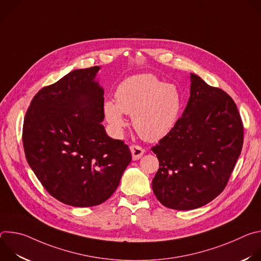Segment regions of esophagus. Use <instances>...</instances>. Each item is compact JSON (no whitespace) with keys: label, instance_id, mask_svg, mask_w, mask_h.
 Returning a JSON list of instances; mask_svg holds the SVG:
<instances>
[{"label":"esophagus","instance_id":"obj_1","mask_svg":"<svg viewBox=\"0 0 261 261\" xmlns=\"http://www.w3.org/2000/svg\"><path fill=\"white\" fill-rule=\"evenodd\" d=\"M130 150H131V154H132V159L133 160H138L140 159L143 154H144V150L139 146V145H136V144H133L130 146Z\"/></svg>","mask_w":261,"mask_h":261}]
</instances>
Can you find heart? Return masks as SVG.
Instances as JSON below:
<instances>
[{"label":"heart","instance_id":"heart-1","mask_svg":"<svg viewBox=\"0 0 261 261\" xmlns=\"http://www.w3.org/2000/svg\"><path fill=\"white\" fill-rule=\"evenodd\" d=\"M116 102L107 100L105 119L115 132L127 126L124 115L131 116L136 132L145 140L157 141L169 134L182 108V95L172 84H164L150 73H142L122 82L115 93Z\"/></svg>","mask_w":261,"mask_h":261}]
</instances>
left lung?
Instances as JSON below:
<instances>
[{
  "label": "left lung",
  "instance_id": "obj_1",
  "mask_svg": "<svg viewBox=\"0 0 261 261\" xmlns=\"http://www.w3.org/2000/svg\"><path fill=\"white\" fill-rule=\"evenodd\" d=\"M190 97L172 131L152 151L159 169L152 187L166 207L187 211L215 199L228 182L241 155L244 127L224 91L190 74Z\"/></svg>",
  "mask_w": 261,
  "mask_h": 261
}]
</instances>
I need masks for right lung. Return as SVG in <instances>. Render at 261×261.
I'll return each instance as SVG.
<instances>
[{"mask_svg": "<svg viewBox=\"0 0 261 261\" xmlns=\"http://www.w3.org/2000/svg\"><path fill=\"white\" fill-rule=\"evenodd\" d=\"M100 67L71 71L41 89L25 114L22 143L27 161L45 190L77 207L98 205L114 194L131 162L127 144L109 137Z\"/></svg>", "mask_w": 261, "mask_h": 261, "instance_id": "1", "label": "right lung"}]
</instances>
